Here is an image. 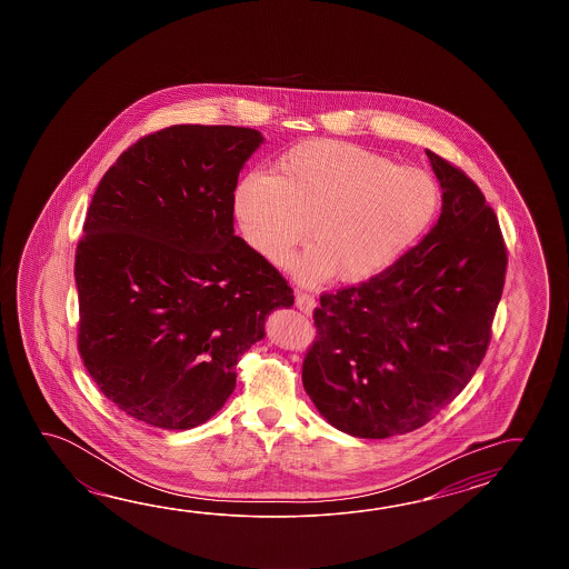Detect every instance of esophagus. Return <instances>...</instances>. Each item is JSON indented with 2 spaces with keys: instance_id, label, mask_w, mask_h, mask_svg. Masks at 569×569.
<instances>
[{
  "instance_id": "obj_1",
  "label": "esophagus",
  "mask_w": 569,
  "mask_h": 569,
  "mask_svg": "<svg viewBox=\"0 0 569 569\" xmlns=\"http://www.w3.org/2000/svg\"><path fill=\"white\" fill-rule=\"evenodd\" d=\"M295 305H297V309L302 311V313L311 315L313 313L317 301H315L311 295H307V292H297V295H295Z\"/></svg>"
}]
</instances>
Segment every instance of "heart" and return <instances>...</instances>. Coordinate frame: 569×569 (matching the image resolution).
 <instances>
[{"label":"heart","instance_id":"b5f03b06","mask_svg":"<svg viewBox=\"0 0 569 569\" xmlns=\"http://www.w3.org/2000/svg\"><path fill=\"white\" fill-rule=\"evenodd\" d=\"M441 201L436 179L400 167L362 146L307 140L292 146L274 172H248L233 187V216L243 240L270 264L299 256V279H370L395 264L429 226Z\"/></svg>","mask_w":569,"mask_h":569}]
</instances>
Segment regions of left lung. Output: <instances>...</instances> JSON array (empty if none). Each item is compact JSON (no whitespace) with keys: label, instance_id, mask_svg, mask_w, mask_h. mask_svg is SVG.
<instances>
[{"label":"left lung","instance_id":"8db88e82","mask_svg":"<svg viewBox=\"0 0 569 569\" xmlns=\"http://www.w3.org/2000/svg\"><path fill=\"white\" fill-rule=\"evenodd\" d=\"M441 216L395 264L321 295L302 387L327 423L348 436L415 431L472 380L502 297L507 248L478 184L427 150Z\"/></svg>","mask_w":569,"mask_h":569}]
</instances>
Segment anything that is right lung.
<instances>
[{
  "label": "right lung",
  "mask_w": 569,
  "mask_h": 569,
  "mask_svg": "<svg viewBox=\"0 0 569 569\" xmlns=\"http://www.w3.org/2000/svg\"><path fill=\"white\" fill-rule=\"evenodd\" d=\"M264 136L236 126L148 133L103 174L77 243L79 351L121 412L158 429L206 423L236 363L295 297L233 233V187Z\"/></svg>",
  "instance_id": "1"
}]
</instances>
